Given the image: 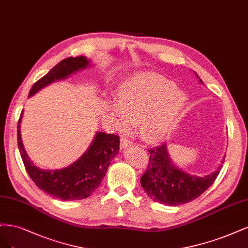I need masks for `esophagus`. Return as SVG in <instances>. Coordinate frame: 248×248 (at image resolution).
Returning <instances> with one entry per match:
<instances>
[{"mask_svg":"<svg viewBox=\"0 0 248 248\" xmlns=\"http://www.w3.org/2000/svg\"><path fill=\"white\" fill-rule=\"evenodd\" d=\"M132 144H133V143H132L131 140H129V139L125 138V137H123L122 140H121V149H124L127 146H131Z\"/></svg>","mask_w":248,"mask_h":248,"instance_id":"obj_1","label":"esophagus"}]
</instances>
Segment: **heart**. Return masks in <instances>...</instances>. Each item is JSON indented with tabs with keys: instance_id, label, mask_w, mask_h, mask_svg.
<instances>
[{
	"instance_id": "b5f03b06",
	"label": "heart",
	"mask_w": 248,
	"mask_h": 248,
	"mask_svg": "<svg viewBox=\"0 0 248 248\" xmlns=\"http://www.w3.org/2000/svg\"><path fill=\"white\" fill-rule=\"evenodd\" d=\"M104 105L119 129L126 130L138 123L140 137L147 143H157L178 123L186 97L167 78L142 73L119 84L116 102L106 101Z\"/></svg>"
}]
</instances>
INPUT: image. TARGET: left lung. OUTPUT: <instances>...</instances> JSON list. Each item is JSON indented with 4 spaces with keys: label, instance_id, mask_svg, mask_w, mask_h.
I'll use <instances>...</instances> for the list:
<instances>
[{
    "label": "left lung",
    "instance_id": "obj_1",
    "mask_svg": "<svg viewBox=\"0 0 248 248\" xmlns=\"http://www.w3.org/2000/svg\"><path fill=\"white\" fill-rule=\"evenodd\" d=\"M200 82L202 83L201 79ZM148 153L149 163L140 179L141 186L155 202L170 206L186 204L201 196L217 179L222 167L219 165L217 170L211 174L199 177L174 166L166 143L148 149ZM222 159L225 161V156Z\"/></svg>",
    "mask_w": 248,
    "mask_h": 248
}]
</instances>
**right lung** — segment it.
Here are the masks:
<instances>
[{"mask_svg": "<svg viewBox=\"0 0 248 248\" xmlns=\"http://www.w3.org/2000/svg\"><path fill=\"white\" fill-rule=\"evenodd\" d=\"M90 63V60L85 57L62 60L31 86L29 97L53 81L65 79L75 72L87 68ZM22 112L17 125V143L23 165L31 179L40 189L62 201L90 197L99 187L111 161L119 153L118 136L97 132L89 149L73 164L61 170L40 169L31 163L22 144L20 134Z\"/></svg>", "mask_w": 248, "mask_h": 248, "instance_id": "obj_1", "label": "right lung"}]
</instances>
